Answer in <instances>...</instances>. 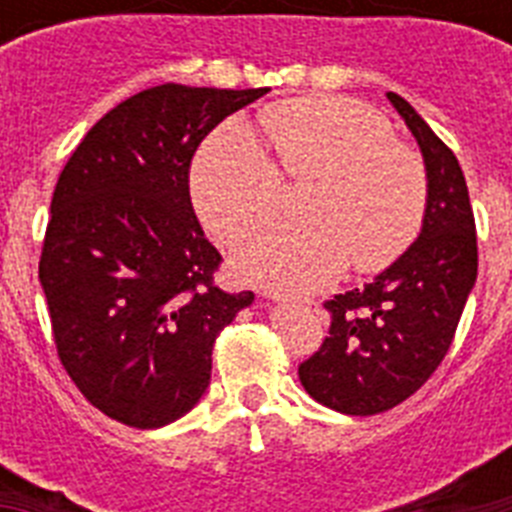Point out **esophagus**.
<instances>
[{
	"label": "esophagus",
	"mask_w": 512,
	"mask_h": 512,
	"mask_svg": "<svg viewBox=\"0 0 512 512\" xmlns=\"http://www.w3.org/2000/svg\"><path fill=\"white\" fill-rule=\"evenodd\" d=\"M269 300L274 302H300V305H307V300H300V297H292V295H284V292H277V289H266L264 292Z\"/></svg>",
	"instance_id": "esophagus-1"
}]
</instances>
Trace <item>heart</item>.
<instances>
[{"mask_svg": "<svg viewBox=\"0 0 512 512\" xmlns=\"http://www.w3.org/2000/svg\"><path fill=\"white\" fill-rule=\"evenodd\" d=\"M261 122L284 176L315 179V187L302 202L307 223L279 225L238 256L243 279L305 292L330 284L348 264L384 269L413 246L428 210V169L413 146L392 138L382 112L351 99L302 97L266 107ZM278 170L235 122L202 143L189 187L217 241L238 246L277 215Z\"/></svg>", "mask_w": 512, "mask_h": 512, "instance_id": "1", "label": "heart"}]
</instances>
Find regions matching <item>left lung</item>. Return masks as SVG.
<instances>
[{"mask_svg": "<svg viewBox=\"0 0 512 512\" xmlns=\"http://www.w3.org/2000/svg\"><path fill=\"white\" fill-rule=\"evenodd\" d=\"M423 151L428 210L418 241L379 277L325 302L323 346L300 364L312 400L346 415H377L436 372L477 279V228L467 179L451 151L400 94L387 92Z\"/></svg>", "mask_w": 512, "mask_h": 512, "instance_id": "1", "label": "left lung"}]
</instances>
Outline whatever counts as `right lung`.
<instances>
[{"mask_svg": "<svg viewBox=\"0 0 512 512\" xmlns=\"http://www.w3.org/2000/svg\"><path fill=\"white\" fill-rule=\"evenodd\" d=\"M269 89L161 84L120 102L58 176L40 284L58 359L107 418L161 428L205 395L217 333L253 292L215 284L223 256L189 200L205 135Z\"/></svg>", "mask_w": 512, "mask_h": 512, "instance_id": "add662e5", "label": "right lung"}]
</instances>
